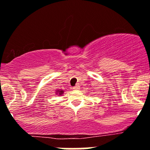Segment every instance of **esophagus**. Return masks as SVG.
<instances>
[{
	"label": "esophagus",
	"instance_id": "1",
	"mask_svg": "<svg viewBox=\"0 0 150 150\" xmlns=\"http://www.w3.org/2000/svg\"><path fill=\"white\" fill-rule=\"evenodd\" d=\"M79 88H80V87H79V85H76V86H75V87H73V88H72V89H73V90H78V89H79Z\"/></svg>",
	"mask_w": 150,
	"mask_h": 150
}]
</instances>
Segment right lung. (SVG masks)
Returning <instances> with one entry per match:
<instances>
[{
	"instance_id": "obj_1",
	"label": "right lung",
	"mask_w": 150,
	"mask_h": 150,
	"mask_svg": "<svg viewBox=\"0 0 150 150\" xmlns=\"http://www.w3.org/2000/svg\"><path fill=\"white\" fill-rule=\"evenodd\" d=\"M59 92H60V93H60V94H62V91H59Z\"/></svg>"
}]
</instances>
